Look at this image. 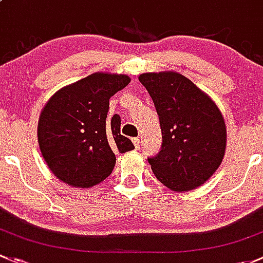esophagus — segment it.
<instances>
[{"instance_id":"obj_1","label":"esophagus","mask_w":263,"mask_h":263,"mask_svg":"<svg viewBox=\"0 0 263 263\" xmlns=\"http://www.w3.org/2000/svg\"><path fill=\"white\" fill-rule=\"evenodd\" d=\"M133 143H134L135 149H139L140 145H142V143H140V140L138 139V138H134V139H133Z\"/></svg>"}]
</instances>
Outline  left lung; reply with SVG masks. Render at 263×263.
<instances>
[{
  "instance_id": "1",
  "label": "left lung",
  "mask_w": 263,
  "mask_h": 263,
  "mask_svg": "<svg viewBox=\"0 0 263 263\" xmlns=\"http://www.w3.org/2000/svg\"><path fill=\"white\" fill-rule=\"evenodd\" d=\"M159 115L162 149L149 158L157 180L176 192L191 191L219 168L227 148V128L214 100L178 72L143 73Z\"/></svg>"
}]
</instances>
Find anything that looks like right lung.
<instances>
[{"instance_id":"obj_1","label":"right lung","mask_w":263,"mask_h":263,"mask_svg":"<svg viewBox=\"0 0 263 263\" xmlns=\"http://www.w3.org/2000/svg\"><path fill=\"white\" fill-rule=\"evenodd\" d=\"M130 77L96 72L51 95L37 121L40 152L51 173L76 189L102 182L115 167L114 152L134 149L120 134V118L106 120L109 99Z\"/></svg>"}]
</instances>
